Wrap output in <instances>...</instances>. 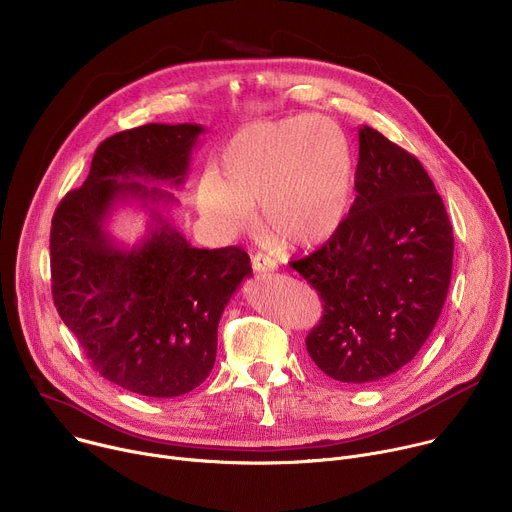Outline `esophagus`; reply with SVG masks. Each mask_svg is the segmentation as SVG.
<instances>
[{"label": "esophagus", "instance_id": "esophagus-1", "mask_svg": "<svg viewBox=\"0 0 512 512\" xmlns=\"http://www.w3.org/2000/svg\"><path fill=\"white\" fill-rule=\"evenodd\" d=\"M251 265L257 273H273L277 269V263L269 255H263V253H255L251 259Z\"/></svg>", "mask_w": 512, "mask_h": 512}]
</instances>
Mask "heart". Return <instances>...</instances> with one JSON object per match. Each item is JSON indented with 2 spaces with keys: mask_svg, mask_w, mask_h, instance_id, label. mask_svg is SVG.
<instances>
[{
  "mask_svg": "<svg viewBox=\"0 0 512 512\" xmlns=\"http://www.w3.org/2000/svg\"><path fill=\"white\" fill-rule=\"evenodd\" d=\"M196 190L198 208L229 231L261 223L283 249H312L344 223L354 192L348 137L330 119L298 115L243 127Z\"/></svg>",
  "mask_w": 512,
  "mask_h": 512,
  "instance_id": "1",
  "label": "heart"
}]
</instances>
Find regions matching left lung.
I'll return each mask as SVG.
<instances>
[{
    "label": "left lung",
    "mask_w": 512,
    "mask_h": 512,
    "mask_svg": "<svg viewBox=\"0 0 512 512\" xmlns=\"http://www.w3.org/2000/svg\"><path fill=\"white\" fill-rule=\"evenodd\" d=\"M354 190L340 229L289 265L324 302L308 354L330 379L358 385L397 373L429 338L448 296L454 233L421 162L367 125Z\"/></svg>",
    "instance_id": "8db88e82"
}]
</instances>
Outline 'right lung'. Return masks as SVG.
I'll use <instances>...</instances> for the list:
<instances>
[{
	"mask_svg": "<svg viewBox=\"0 0 512 512\" xmlns=\"http://www.w3.org/2000/svg\"><path fill=\"white\" fill-rule=\"evenodd\" d=\"M200 133L196 123H148L107 137L52 216L56 312L101 377L145 397L184 395L210 375L218 322L253 273L241 247L196 249L160 212L174 202L160 184H184ZM123 199H141L153 221L131 250L104 229Z\"/></svg>",
	"mask_w": 512,
	"mask_h": 512,
	"instance_id": "right-lung-1",
	"label": "right lung"
}]
</instances>
